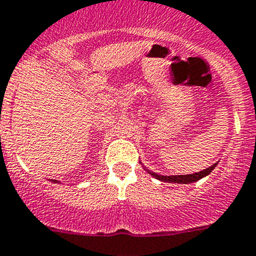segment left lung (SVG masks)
<instances>
[{"mask_svg": "<svg viewBox=\"0 0 256 256\" xmlns=\"http://www.w3.org/2000/svg\"><path fill=\"white\" fill-rule=\"evenodd\" d=\"M216 166H217V162H216L214 165L207 168L206 170H202V171H199V172H196V174L172 175V176H164V175H158V174H156V172H152V171H148V170H147V171H148L152 176H154L156 179L161 180V182H176V184H190V182H198V180H200L202 178H204V176H207V175H210V172H212L213 168H216Z\"/></svg>", "mask_w": 256, "mask_h": 256, "instance_id": "obj_1", "label": "left lung"}]
</instances>
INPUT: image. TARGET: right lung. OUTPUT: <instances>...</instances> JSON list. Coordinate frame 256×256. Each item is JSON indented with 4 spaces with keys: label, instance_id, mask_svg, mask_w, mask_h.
<instances>
[{
    "label": "right lung",
    "instance_id": "1",
    "mask_svg": "<svg viewBox=\"0 0 256 256\" xmlns=\"http://www.w3.org/2000/svg\"><path fill=\"white\" fill-rule=\"evenodd\" d=\"M52 182H57V180H52Z\"/></svg>",
    "mask_w": 256,
    "mask_h": 256
}]
</instances>
